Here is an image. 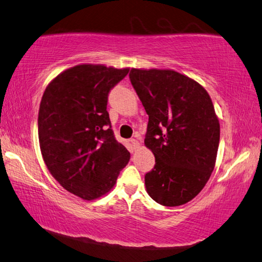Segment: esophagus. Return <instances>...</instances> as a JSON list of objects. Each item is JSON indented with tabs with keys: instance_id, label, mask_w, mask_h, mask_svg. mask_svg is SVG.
Masks as SVG:
<instances>
[{
	"instance_id": "34e87169",
	"label": "esophagus",
	"mask_w": 262,
	"mask_h": 262,
	"mask_svg": "<svg viewBox=\"0 0 262 262\" xmlns=\"http://www.w3.org/2000/svg\"><path fill=\"white\" fill-rule=\"evenodd\" d=\"M130 144H131V146L134 148H138L139 146H140V144H139V141L137 140V139H130Z\"/></svg>"
}]
</instances>
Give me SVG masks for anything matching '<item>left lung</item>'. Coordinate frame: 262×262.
<instances>
[{
	"mask_svg": "<svg viewBox=\"0 0 262 262\" xmlns=\"http://www.w3.org/2000/svg\"><path fill=\"white\" fill-rule=\"evenodd\" d=\"M131 84L148 115L145 146L155 157L146 191L158 204L189 203L208 182L216 162L220 122L199 82L170 69H135Z\"/></svg>",
	"mask_w": 262,
	"mask_h": 262,
	"instance_id": "obj_1",
	"label": "left lung"
}]
</instances>
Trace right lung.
<instances>
[{
	"label": "right lung",
	"instance_id": "add662e5",
	"mask_svg": "<svg viewBox=\"0 0 262 262\" xmlns=\"http://www.w3.org/2000/svg\"><path fill=\"white\" fill-rule=\"evenodd\" d=\"M128 73L102 64H79L59 73L40 102L41 154L52 176L84 200L107 194L130 153L115 139L108 93Z\"/></svg>",
	"mask_w": 262,
	"mask_h": 262
}]
</instances>
